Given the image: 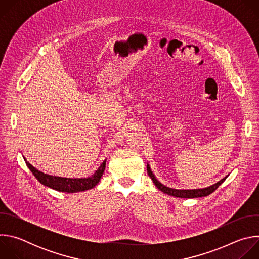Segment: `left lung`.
I'll return each instance as SVG.
<instances>
[{"mask_svg": "<svg viewBox=\"0 0 259 259\" xmlns=\"http://www.w3.org/2000/svg\"><path fill=\"white\" fill-rule=\"evenodd\" d=\"M146 169H147V173H149L150 177L152 178V180L154 181V183L156 184V187L162 191L163 193L165 194H168L170 196H173V197H176V198H187V199H192V198H199V197H206L210 194H212L221 183H223L227 177L223 178L221 180H219L217 183L213 184V186L211 187H208V188H205V189H199V190H174V189H170L168 187H165L164 184H162L160 181H158V179L155 177V175L153 174L151 168H150V165L147 164L146 166Z\"/></svg>", "mask_w": 259, "mask_h": 259, "instance_id": "8db88e82", "label": "left lung"}]
</instances>
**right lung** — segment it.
<instances>
[{
  "mask_svg": "<svg viewBox=\"0 0 259 259\" xmlns=\"http://www.w3.org/2000/svg\"><path fill=\"white\" fill-rule=\"evenodd\" d=\"M25 164L34 177L38 179L44 186L51 188L55 191L62 192V193H77V192H84L90 189H93L96 184L99 182L103 171L105 169L106 160L100 165V167L96 170V172L87 178H65V177H58L45 174L38 169H35L32 165H30L24 158Z\"/></svg>",
  "mask_w": 259,
  "mask_h": 259,
  "instance_id": "right-lung-1",
  "label": "right lung"
}]
</instances>
